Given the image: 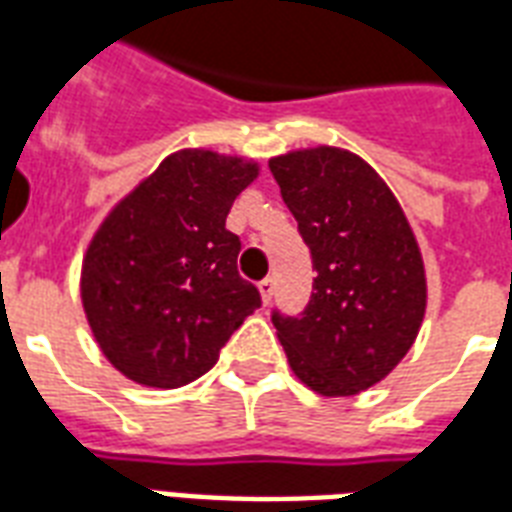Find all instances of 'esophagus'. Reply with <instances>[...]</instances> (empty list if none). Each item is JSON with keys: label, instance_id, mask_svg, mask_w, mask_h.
<instances>
[{"label": "esophagus", "instance_id": "esophagus-1", "mask_svg": "<svg viewBox=\"0 0 512 512\" xmlns=\"http://www.w3.org/2000/svg\"><path fill=\"white\" fill-rule=\"evenodd\" d=\"M272 291H275V280H272V277H264V280L259 283V293H261V301H264V304H269V301H272Z\"/></svg>", "mask_w": 512, "mask_h": 512}]
</instances>
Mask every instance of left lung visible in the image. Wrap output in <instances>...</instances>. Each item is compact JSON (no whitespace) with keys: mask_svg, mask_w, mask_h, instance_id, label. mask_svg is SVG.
<instances>
[{"mask_svg":"<svg viewBox=\"0 0 512 512\" xmlns=\"http://www.w3.org/2000/svg\"><path fill=\"white\" fill-rule=\"evenodd\" d=\"M312 256L310 304L272 312L293 374L320 395L374 387L417 339L425 264L395 194L358 154L318 146L269 160Z\"/></svg>","mask_w":512,"mask_h":512,"instance_id":"1","label":"left lung"}]
</instances>
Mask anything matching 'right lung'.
<instances>
[{"label":"right lung","instance_id":"1","mask_svg":"<svg viewBox=\"0 0 512 512\" xmlns=\"http://www.w3.org/2000/svg\"><path fill=\"white\" fill-rule=\"evenodd\" d=\"M256 162L184 149L114 208L82 264V307L101 352L146 387L173 390L211 371L261 296L237 272L232 202Z\"/></svg>","mask_w":512,"mask_h":512}]
</instances>
